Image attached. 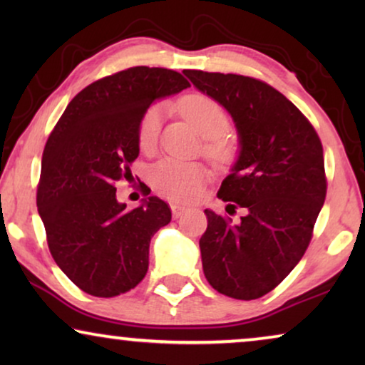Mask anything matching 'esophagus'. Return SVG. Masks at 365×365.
<instances>
[{
	"label": "esophagus",
	"mask_w": 365,
	"mask_h": 365,
	"mask_svg": "<svg viewBox=\"0 0 365 365\" xmlns=\"http://www.w3.org/2000/svg\"><path fill=\"white\" fill-rule=\"evenodd\" d=\"M171 211H173V216L178 219L184 211H186V206H182V204H176V202H174V204H171Z\"/></svg>",
	"instance_id": "obj_1"
}]
</instances>
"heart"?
Wrapping results in <instances>:
<instances>
[{
	"label": "heart",
	"mask_w": 365,
	"mask_h": 365,
	"mask_svg": "<svg viewBox=\"0 0 365 365\" xmlns=\"http://www.w3.org/2000/svg\"><path fill=\"white\" fill-rule=\"evenodd\" d=\"M192 126L202 138L209 139L206 153L212 158L224 154L222 136L229 129V116L221 103L206 94H191L179 103ZM163 121V108L154 104L143 114L138 124V143L144 151L154 148L158 141L159 129ZM153 182L159 192L176 201H191L201 192L202 184L206 182V168L197 163L182 161L176 158H166L153 168Z\"/></svg>",
	"instance_id": "b5f03b06"
}]
</instances>
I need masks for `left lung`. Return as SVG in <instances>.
I'll use <instances>...</instances> for the list:
<instances>
[{"instance_id":"1","label":"left lung","mask_w":365,"mask_h":365,"mask_svg":"<svg viewBox=\"0 0 365 365\" xmlns=\"http://www.w3.org/2000/svg\"><path fill=\"white\" fill-rule=\"evenodd\" d=\"M221 103L239 136V154L217 197L241 222L206 209L199 239L207 282L224 296L251 301L271 292L297 266L326 201L322 144L307 118L277 89L241 74L182 71Z\"/></svg>"}]
</instances>
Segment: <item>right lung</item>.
Instances as JSON below:
<instances>
[{
    "mask_svg": "<svg viewBox=\"0 0 365 365\" xmlns=\"http://www.w3.org/2000/svg\"><path fill=\"white\" fill-rule=\"evenodd\" d=\"M189 86L166 68L136 66L98 79L71 99L44 146L36 204L49 252L91 296H119L146 276L149 242L171 221V209L149 196L128 211L114 184L133 178L146 109Z\"/></svg>",
    "mask_w": 365,
    "mask_h": 365,
    "instance_id": "right-lung-1",
    "label": "right lung"
}]
</instances>
